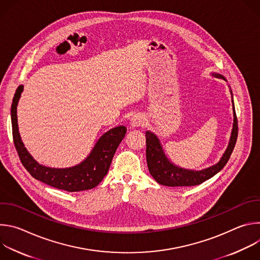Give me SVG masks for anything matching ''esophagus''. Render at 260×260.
Returning a JSON list of instances; mask_svg holds the SVG:
<instances>
[{
  "instance_id": "esophagus-1",
  "label": "esophagus",
  "mask_w": 260,
  "mask_h": 260,
  "mask_svg": "<svg viewBox=\"0 0 260 260\" xmlns=\"http://www.w3.org/2000/svg\"><path fill=\"white\" fill-rule=\"evenodd\" d=\"M146 123V118L143 114L141 113H137L135 115H133V117L131 118V125L133 127H138V126H144Z\"/></svg>"
}]
</instances>
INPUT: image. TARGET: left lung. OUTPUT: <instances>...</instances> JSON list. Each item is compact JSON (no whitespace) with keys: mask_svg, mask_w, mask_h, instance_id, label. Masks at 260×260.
Segmentation results:
<instances>
[{"mask_svg":"<svg viewBox=\"0 0 260 260\" xmlns=\"http://www.w3.org/2000/svg\"><path fill=\"white\" fill-rule=\"evenodd\" d=\"M213 75L215 77L221 78L226 81V79L222 75H219V74L214 73ZM233 104H234V101H233ZM145 135H146L147 166H148V170H149V173L155 179V181L161 185H165V186H171V187L194 186V185L202 184L206 180L212 178L218 172H220L222 169H223L233 153V150L238 139V118L235 112V106H234V127H233L228 149L225 150L224 154L222 155L218 164L210 168L204 169L202 171L186 170V169H182L175 166L166 156L158 138L149 131H147Z\"/></svg>","mask_w":260,"mask_h":260,"instance_id":"left-lung-1","label":"left lung"}]
</instances>
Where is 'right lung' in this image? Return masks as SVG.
<instances>
[{
  "mask_svg": "<svg viewBox=\"0 0 260 260\" xmlns=\"http://www.w3.org/2000/svg\"><path fill=\"white\" fill-rule=\"evenodd\" d=\"M22 90L23 86L20 85L14 94L11 106V122L14 146L25 170L35 179L69 192L88 190L95 187L107 175L117 147L126 134V127L120 125L105 133L86 159L75 167L66 169L44 167L37 162L28 153L18 132L16 110Z\"/></svg>",
  "mask_w": 260,
  "mask_h": 260,
  "instance_id": "right-lung-1",
  "label": "right lung"
}]
</instances>
